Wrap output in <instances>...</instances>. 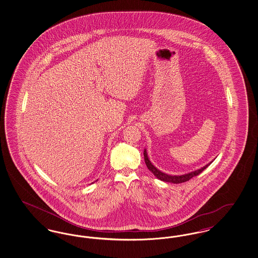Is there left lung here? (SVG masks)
Returning a JSON list of instances; mask_svg holds the SVG:
<instances>
[{"label": "left lung", "mask_w": 258, "mask_h": 258, "mask_svg": "<svg viewBox=\"0 0 258 258\" xmlns=\"http://www.w3.org/2000/svg\"><path fill=\"white\" fill-rule=\"evenodd\" d=\"M144 160H145V163L147 165L148 169L152 172L159 180L163 181V182H167V183H172V184H180V183H184V182L188 181L192 177L199 175L201 172L203 171L204 169H206L209 165L213 162V160H212L211 162H209L208 164H206L205 166H203V167H201V168H199L197 170H195V171L185 173V174H183V175H169V174H166L164 172H161L160 170H159L151 162V160H149V158H148L147 150L146 149L144 150Z\"/></svg>", "instance_id": "1"}]
</instances>
